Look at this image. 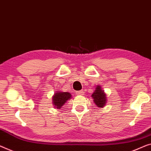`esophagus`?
Wrapping results in <instances>:
<instances>
[{
	"label": "esophagus",
	"instance_id": "esophagus-1",
	"mask_svg": "<svg viewBox=\"0 0 151 151\" xmlns=\"http://www.w3.org/2000/svg\"><path fill=\"white\" fill-rule=\"evenodd\" d=\"M83 93H84V92L83 91H78L76 92V94H77V95H83Z\"/></svg>",
	"mask_w": 151,
	"mask_h": 151
}]
</instances>
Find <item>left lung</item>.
Instances as JSON below:
<instances>
[{"instance_id":"left-lung-1","label":"left lung","mask_w":151,"mask_h":151,"mask_svg":"<svg viewBox=\"0 0 151 151\" xmlns=\"http://www.w3.org/2000/svg\"><path fill=\"white\" fill-rule=\"evenodd\" d=\"M91 97L93 99V102L99 108H102L106 104V96L100 85L96 86V90L92 93Z\"/></svg>"}]
</instances>
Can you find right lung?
<instances>
[{
  "instance_id": "1",
  "label": "right lung",
  "mask_w": 151,
  "mask_h": 151,
  "mask_svg": "<svg viewBox=\"0 0 151 151\" xmlns=\"http://www.w3.org/2000/svg\"><path fill=\"white\" fill-rule=\"evenodd\" d=\"M72 95L68 92H62V91H55L54 94L52 101L54 107L57 109H61L62 106L66 102L67 100L71 98Z\"/></svg>"
}]
</instances>
